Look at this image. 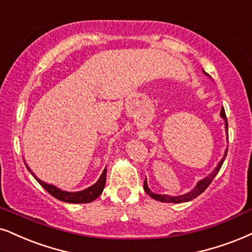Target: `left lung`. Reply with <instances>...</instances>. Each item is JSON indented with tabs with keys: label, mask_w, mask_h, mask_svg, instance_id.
<instances>
[{
	"label": "left lung",
	"mask_w": 252,
	"mask_h": 252,
	"mask_svg": "<svg viewBox=\"0 0 252 252\" xmlns=\"http://www.w3.org/2000/svg\"><path fill=\"white\" fill-rule=\"evenodd\" d=\"M221 116H222L223 119L225 120V128H226V132H228V119H226L224 108H222V110H221ZM226 152H228V150L225 151L224 158H223V159L221 160V162L219 163V166L216 167V169L214 170V172H213L212 174H210L209 176H207L206 179L201 180V181L198 182L197 185H196V187L192 189L191 191L187 192V194L180 195V196H169V195L154 194V192H152V191L150 190V188H148L147 182H146V180H145V182H144V189H145V191L147 192V194L150 195V196H151L152 198H154V200L161 201V202H167V203H182V202H188V201L194 200L195 197H197L198 195L202 194V192L206 190V189H207L208 187H209L210 183L213 182V180L215 179V176L217 175V173H219L220 169H221V167H222V164H223V161H224V159H225Z\"/></svg>",
	"instance_id": "1"
}]
</instances>
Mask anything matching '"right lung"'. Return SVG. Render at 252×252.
<instances>
[{"mask_svg":"<svg viewBox=\"0 0 252 252\" xmlns=\"http://www.w3.org/2000/svg\"><path fill=\"white\" fill-rule=\"evenodd\" d=\"M30 173L32 174L33 178L38 181L39 185L42 186V187L44 188L45 190L49 192V194H51L52 196L58 198V200H61L63 202H67V203H89V202L94 201L95 198L99 197V195L101 194L102 190H104L105 183H106V168L104 169L101 176L99 178V180L94 183V185L91 186V187L88 189H85V190L77 191V192H67V191L61 190V189L56 188L55 186L48 185V183L40 181L39 179L36 178L35 174H33L32 172H30Z\"/></svg>","mask_w":252,"mask_h":252,"instance_id":"right-lung-1","label":"right lung"}]
</instances>
